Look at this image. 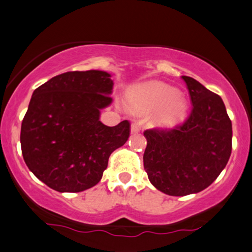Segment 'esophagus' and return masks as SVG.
<instances>
[{"label":"esophagus","mask_w":252,"mask_h":252,"mask_svg":"<svg viewBox=\"0 0 252 252\" xmlns=\"http://www.w3.org/2000/svg\"><path fill=\"white\" fill-rule=\"evenodd\" d=\"M130 132L131 133H138L139 132V126L138 123H132L130 126Z\"/></svg>","instance_id":"1"}]
</instances>
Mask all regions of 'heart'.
I'll return each instance as SVG.
<instances>
[{"label":"heart","instance_id":"heart-1","mask_svg":"<svg viewBox=\"0 0 252 252\" xmlns=\"http://www.w3.org/2000/svg\"><path fill=\"white\" fill-rule=\"evenodd\" d=\"M129 109L137 115H149L150 126L157 129H171L186 119L189 102L179 89L160 81L137 85L126 95Z\"/></svg>","mask_w":252,"mask_h":252}]
</instances>
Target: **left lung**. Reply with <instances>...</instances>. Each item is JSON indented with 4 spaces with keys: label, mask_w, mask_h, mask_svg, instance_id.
I'll return each instance as SVG.
<instances>
[{
    "label": "left lung",
    "mask_w": 252,
    "mask_h": 252,
    "mask_svg": "<svg viewBox=\"0 0 252 252\" xmlns=\"http://www.w3.org/2000/svg\"><path fill=\"white\" fill-rule=\"evenodd\" d=\"M181 78L193 104L189 119L179 128L144 132L143 161L150 183L172 196L207 189L223 171L231 155V121L222 98L195 79Z\"/></svg>",
    "instance_id": "1"
}]
</instances>
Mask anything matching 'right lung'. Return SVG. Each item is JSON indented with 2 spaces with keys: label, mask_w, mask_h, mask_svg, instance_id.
Segmentation results:
<instances>
[{
  "label": "right lung",
  "mask_w": 252,
  "mask_h": 252,
  "mask_svg": "<svg viewBox=\"0 0 252 252\" xmlns=\"http://www.w3.org/2000/svg\"><path fill=\"white\" fill-rule=\"evenodd\" d=\"M104 71L63 73L34 89L21 128L24 161L50 189L78 193L102 178L111 152L126 144L128 121L107 126L114 82Z\"/></svg>",
  "instance_id": "obj_1"
}]
</instances>
